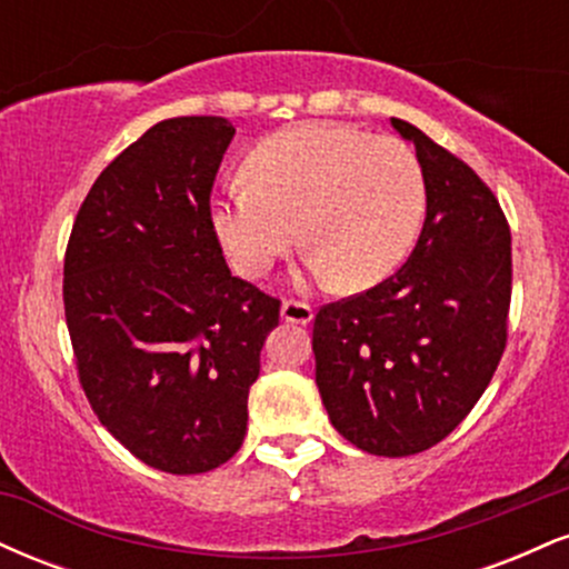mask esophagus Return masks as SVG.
I'll use <instances>...</instances> for the list:
<instances>
[{"label":"esophagus","instance_id":"esophagus-1","mask_svg":"<svg viewBox=\"0 0 569 569\" xmlns=\"http://www.w3.org/2000/svg\"><path fill=\"white\" fill-rule=\"evenodd\" d=\"M280 316H283V321L305 326L312 321V305L302 302V299H286V302L280 305Z\"/></svg>","mask_w":569,"mask_h":569}]
</instances>
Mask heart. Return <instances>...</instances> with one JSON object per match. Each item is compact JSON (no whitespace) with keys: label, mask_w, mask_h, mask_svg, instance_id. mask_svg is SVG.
<instances>
[{"label":"heart","mask_w":569,"mask_h":569,"mask_svg":"<svg viewBox=\"0 0 569 569\" xmlns=\"http://www.w3.org/2000/svg\"><path fill=\"white\" fill-rule=\"evenodd\" d=\"M246 176L213 202L219 240L246 278L264 276L299 234L312 276L367 289L407 259L426 213L417 154L348 126L305 122L267 136Z\"/></svg>","instance_id":"heart-1"}]
</instances>
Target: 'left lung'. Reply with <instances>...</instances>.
<instances>
[{"label": "left lung", "mask_w": 569, "mask_h": 569, "mask_svg": "<svg viewBox=\"0 0 569 569\" xmlns=\"http://www.w3.org/2000/svg\"><path fill=\"white\" fill-rule=\"evenodd\" d=\"M426 221L390 278L323 305L312 326L316 382L358 449L407 457L447 439L498 369L511 307V227L479 173L411 122Z\"/></svg>", "instance_id": "obj_1"}]
</instances>
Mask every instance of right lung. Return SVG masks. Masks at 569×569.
<instances>
[{"instance_id":"1","label":"right lung","mask_w":569,"mask_h":569,"mask_svg":"<svg viewBox=\"0 0 569 569\" xmlns=\"http://www.w3.org/2000/svg\"><path fill=\"white\" fill-rule=\"evenodd\" d=\"M234 128L224 117L152 126L103 168L63 257L77 377L101 426L158 471L224 466L248 422L280 299L234 278L211 192Z\"/></svg>"}]
</instances>
